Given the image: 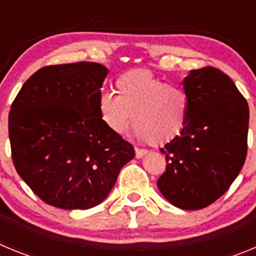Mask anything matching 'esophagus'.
Segmentation results:
<instances>
[{"label": "esophagus", "instance_id": "obj_1", "mask_svg": "<svg viewBox=\"0 0 256 256\" xmlns=\"http://www.w3.org/2000/svg\"><path fill=\"white\" fill-rule=\"evenodd\" d=\"M134 151H136V158H137V159H140V158H142V156H144V154H148V150H146V148H136Z\"/></svg>", "mask_w": 256, "mask_h": 256}]
</instances>
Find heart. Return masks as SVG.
Here are the masks:
<instances>
[{"mask_svg": "<svg viewBox=\"0 0 256 256\" xmlns=\"http://www.w3.org/2000/svg\"><path fill=\"white\" fill-rule=\"evenodd\" d=\"M116 94L101 92L98 112L108 130L123 134L133 119L136 136L164 144L180 134L188 119L190 100L180 86L170 84L150 70L134 69L115 80Z\"/></svg>", "mask_w": 256, "mask_h": 256, "instance_id": "1", "label": "heart"}]
</instances>
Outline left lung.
Instances as JSON below:
<instances>
[{"label":"left lung","instance_id":"8db88e82","mask_svg":"<svg viewBox=\"0 0 256 256\" xmlns=\"http://www.w3.org/2000/svg\"><path fill=\"white\" fill-rule=\"evenodd\" d=\"M188 119L180 136L160 148L166 168L158 187L174 206H209L230 187L248 154V105L234 80L204 66L183 80Z\"/></svg>","mask_w":256,"mask_h":256}]
</instances>
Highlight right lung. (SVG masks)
Returning a JSON list of instances; mask_svg holds the SVG:
<instances>
[{
	"label": "right lung",
	"mask_w": 256,
	"mask_h": 256,
	"mask_svg": "<svg viewBox=\"0 0 256 256\" xmlns=\"http://www.w3.org/2000/svg\"><path fill=\"white\" fill-rule=\"evenodd\" d=\"M108 69L97 62L40 68L8 112L11 158L36 195L60 209L102 202L134 148L98 112Z\"/></svg>",
	"instance_id": "add662e5"
}]
</instances>
